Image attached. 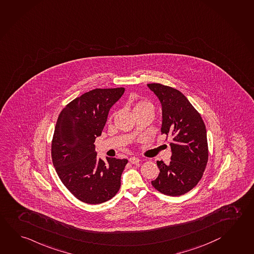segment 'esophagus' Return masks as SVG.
<instances>
[{"instance_id": "esophagus-1", "label": "esophagus", "mask_w": 254, "mask_h": 254, "mask_svg": "<svg viewBox=\"0 0 254 254\" xmlns=\"http://www.w3.org/2000/svg\"><path fill=\"white\" fill-rule=\"evenodd\" d=\"M129 161L130 164H138V162H139V159H138V157H129Z\"/></svg>"}]
</instances>
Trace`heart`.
I'll list each match as a JSON object with an SVG mask.
<instances>
[{"mask_svg":"<svg viewBox=\"0 0 254 254\" xmlns=\"http://www.w3.org/2000/svg\"><path fill=\"white\" fill-rule=\"evenodd\" d=\"M148 107H153L152 105L149 102L146 101V100H139L134 104L133 112L135 113L137 111L143 110Z\"/></svg>","mask_w":254,"mask_h":254,"instance_id":"obj_1","label":"heart"}]
</instances>
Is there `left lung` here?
<instances>
[{
    "label": "left lung",
    "instance_id": "obj_1",
    "mask_svg": "<svg viewBox=\"0 0 254 254\" xmlns=\"http://www.w3.org/2000/svg\"><path fill=\"white\" fill-rule=\"evenodd\" d=\"M162 106V134L170 136L171 161H157L159 175L153 187L161 193L180 196L201 179L208 158L207 130L202 118L187 97L176 88L148 84Z\"/></svg>",
    "mask_w": 254,
    "mask_h": 254
}]
</instances>
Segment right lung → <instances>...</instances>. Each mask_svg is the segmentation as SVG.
<instances>
[{"instance_id":"add662e5","label":"right lung","mask_w":254,"mask_h":254,"mask_svg":"<svg viewBox=\"0 0 254 254\" xmlns=\"http://www.w3.org/2000/svg\"><path fill=\"white\" fill-rule=\"evenodd\" d=\"M125 88H96L61 112L52 141V159L65 187L82 202L99 204L116 195L127 159L97 158L95 139Z\"/></svg>"}]
</instances>
